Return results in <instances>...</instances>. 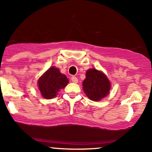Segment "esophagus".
Here are the masks:
<instances>
[{
    "label": "esophagus",
    "mask_w": 152,
    "mask_h": 152,
    "mask_svg": "<svg viewBox=\"0 0 152 152\" xmlns=\"http://www.w3.org/2000/svg\"><path fill=\"white\" fill-rule=\"evenodd\" d=\"M71 80H72V83H77L78 82V79H77V77L72 76L71 77Z\"/></svg>",
    "instance_id": "34e87169"
}]
</instances>
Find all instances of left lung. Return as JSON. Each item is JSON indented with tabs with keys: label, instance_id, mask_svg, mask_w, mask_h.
I'll return each mask as SVG.
<instances>
[{
	"label": "left lung",
	"instance_id": "8db88e82",
	"mask_svg": "<svg viewBox=\"0 0 152 152\" xmlns=\"http://www.w3.org/2000/svg\"><path fill=\"white\" fill-rule=\"evenodd\" d=\"M83 90L90 100L99 101L108 94L110 84L107 77L95 69H88L83 83Z\"/></svg>",
	"mask_w": 152,
	"mask_h": 152
}]
</instances>
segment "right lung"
<instances>
[{"mask_svg": "<svg viewBox=\"0 0 152 152\" xmlns=\"http://www.w3.org/2000/svg\"><path fill=\"white\" fill-rule=\"evenodd\" d=\"M68 79L61 74L57 68L52 67L38 80L39 90L44 98L51 99L57 95V92L67 85Z\"/></svg>", "mask_w": 152, "mask_h": 152, "instance_id": "1", "label": "right lung"}]
</instances>
